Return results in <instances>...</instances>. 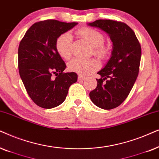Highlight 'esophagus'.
Returning a JSON list of instances; mask_svg holds the SVG:
<instances>
[{
    "label": "esophagus",
    "mask_w": 159,
    "mask_h": 159,
    "mask_svg": "<svg viewBox=\"0 0 159 159\" xmlns=\"http://www.w3.org/2000/svg\"><path fill=\"white\" fill-rule=\"evenodd\" d=\"M86 77L84 75H79L78 76V81H84V80L86 79Z\"/></svg>",
    "instance_id": "34e87169"
}]
</instances>
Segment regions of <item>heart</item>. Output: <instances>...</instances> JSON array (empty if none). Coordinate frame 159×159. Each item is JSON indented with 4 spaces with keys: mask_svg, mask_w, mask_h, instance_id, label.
Returning <instances> with one entry per match:
<instances>
[{
    "mask_svg": "<svg viewBox=\"0 0 159 159\" xmlns=\"http://www.w3.org/2000/svg\"><path fill=\"white\" fill-rule=\"evenodd\" d=\"M76 33L81 39L92 46L93 54L102 60H105L109 56L110 48L105 42V35L97 30L90 27H84L78 29ZM55 48L61 57L68 60L72 54V37L69 33H64L57 38L55 41ZM99 63L96 59L79 60L73 59L67 64V68L70 71L87 75L99 68Z\"/></svg>",
    "mask_w": 159,
    "mask_h": 159,
    "instance_id": "1",
    "label": "heart"
}]
</instances>
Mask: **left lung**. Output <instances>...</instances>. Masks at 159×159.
I'll return each instance as SVG.
<instances>
[{
    "label": "left lung",
    "mask_w": 159,
    "mask_h": 159,
    "mask_svg": "<svg viewBox=\"0 0 159 159\" xmlns=\"http://www.w3.org/2000/svg\"><path fill=\"white\" fill-rule=\"evenodd\" d=\"M89 25L99 27L109 34L113 44L112 57L99 71L101 78L89 93L97 107L111 110L126 99L136 81L141 59L140 43L134 32L125 23L111 20H98Z\"/></svg>",
    "instance_id": "8db88e82"
}]
</instances>
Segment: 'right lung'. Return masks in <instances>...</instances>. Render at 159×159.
I'll use <instances>...</instances> for the list:
<instances>
[{"label": "right lung", "mask_w": 159, "mask_h": 159, "mask_svg": "<svg viewBox=\"0 0 159 159\" xmlns=\"http://www.w3.org/2000/svg\"><path fill=\"white\" fill-rule=\"evenodd\" d=\"M77 24L40 21L34 23L21 40L19 73L27 94L38 106L49 109L62 104L70 86L77 81L75 73L63 72L66 65L55 48L57 38ZM53 75L56 77L53 78Z\"/></svg>", "instance_id": "1"}]
</instances>
